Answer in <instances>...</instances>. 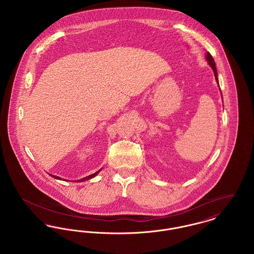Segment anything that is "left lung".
<instances>
[{"mask_svg":"<svg viewBox=\"0 0 254 254\" xmlns=\"http://www.w3.org/2000/svg\"><path fill=\"white\" fill-rule=\"evenodd\" d=\"M205 59L206 61L208 62V64L211 66V68L213 69V72H214V76H215V79H216V82L218 83V75H217V70H216V66H215V63H214V60H213V58H212V56L210 55V53L209 52H207L206 53V55H205ZM219 85V84H218Z\"/></svg>","mask_w":254,"mask_h":254,"instance_id":"8db88e82","label":"left lung"}]
</instances>
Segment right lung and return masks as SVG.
Returning a JSON list of instances; mask_svg holds the SVG:
<instances>
[{"label":"right lung","mask_w":254,"mask_h":254,"mask_svg":"<svg viewBox=\"0 0 254 254\" xmlns=\"http://www.w3.org/2000/svg\"><path fill=\"white\" fill-rule=\"evenodd\" d=\"M101 171V169H99L97 172H95V173H93V174H91V175H88V176H86V177H85V178H83V179H80V180H78V181L76 182H85L86 181V180H89V179H91V178H93V177H95L96 176L97 174L99 173ZM50 176H52L53 178H56V179H59V180H62L61 179L60 177H58V176H55V175H51V174H49ZM65 181V180H64Z\"/></svg>","instance_id":"add662e5"}]
</instances>
